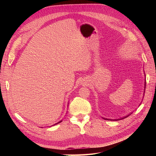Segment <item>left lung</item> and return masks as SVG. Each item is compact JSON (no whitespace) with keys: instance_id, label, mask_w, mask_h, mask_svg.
I'll return each mask as SVG.
<instances>
[{"instance_id":"obj_1","label":"left lung","mask_w":156,"mask_h":156,"mask_svg":"<svg viewBox=\"0 0 156 156\" xmlns=\"http://www.w3.org/2000/svg\"><path fill=\"white\" fill-rule=\"evenodd\" d=\"M145 74V73H144ZM144 76H146V75H144ZM145 88H146V81H144V92H145ZM143 97H144V95H143ZM141 104V103H140V105ZM132 112H131V113H129V114H128V115H127L126 116H124V117H122V118H120V119H106V118H103V117H102L103 119H105V120H113V121H117V120H122V119H125V118H127V116H129L130 115H131L132 114Z\"/></svg>"}]
</instances>
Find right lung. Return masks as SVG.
Returning a JSON list of instances; mask_svg holds the SVG:
<instances>
[{
  "mask_svg": "<svg viewBox=\"0 0 156 156\" xmlns=\"http://www.w3.org/2000/svg\"><path fill=\"white\" fill-rule=\"evenodd\" d=\"M62 122V120H60V122H57V123H56V124H54V125H53V126H55V125H56V124H59V123H60V122Z\"/></svg>",
  "mask_w": 156,
  "mask_h": 156,
  "instance_id": "add662e5",
  "label": "right lung"
}]
</instances>
